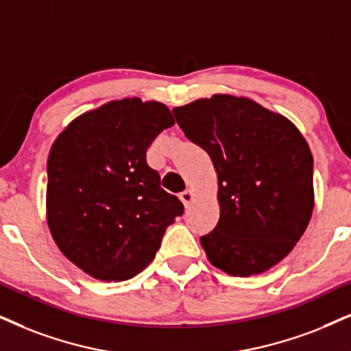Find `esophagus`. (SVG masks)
I'll list each match as a JSON object with an SVG mask.
<instances>
[{
	"label": "esophagus",
	"instance_id": "esophagus-1",
	"mask_svg": "<svg viewBox=\"0 0 351 351\" xmlns=\"http://www.w3.org/2000/svg\"><path fill=\"white\" fill-rule=\"evenodd\" d=\"M180 199H181V201H183V204H184L186 207H189V204L193 202V199H194L193 191H191V189H184L183 193H180Z\"/></svg>",
	"mask_w": 351,
	"mask_h": 351
}]
</instances>
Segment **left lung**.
Wrapping results in <instances>:
<instances>
[{
	"instance_id": "8db88e82",
	"label": "left lung",
	"mask_w": 351,
	"mask_h": 351,
	"mask_svg": "<svg viewBox=\"0 0 351 351\" xmlns=\"http://www.w3.org/2000/svg\"><path fill=\"white\" fill-rule=\"evenodd\" d=\"M219 176L220 220L201 237L230 275L267 270L293 250L313 214V155L287 118L250 99L214 95L173 110Z\"/></svg>"
}]
</instances>
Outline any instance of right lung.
<instances>
[{"label": "right lung", "instance_id": "right-lung-1", "mask_svg": "<svg viewBox=\"0 0 351 351\" xmlns=\"http://www.w3.org/2000/svg\"><path fill=\"white\" fill-rule=\"evenodd\" d=\"M175 124L158 101L124 99L74 119L48 157V225L71 263L99 280H128L152 263L184 207L147 165Z\"/></svg>", "mask_w": 351, "mask_h": 351}]
</instances>
